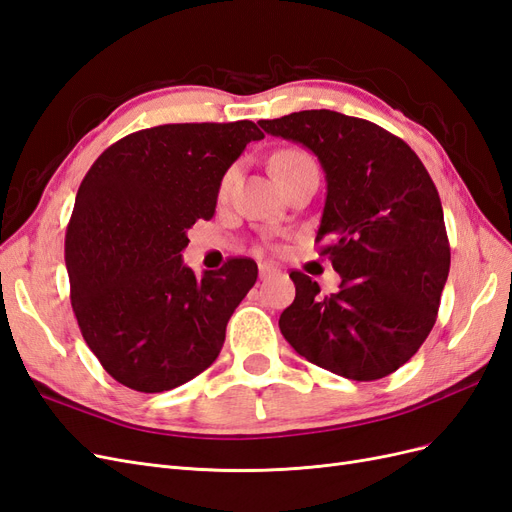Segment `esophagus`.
<instances>
[{
    "mask_svg": "<svg viewBox=\"0 0 512 512\" xmlns=\"http://www.w3.org/2000/svg\"><path fill=\"white\" fill-rule=\"evenodd\" d=\"M277 273H280V269H275L273 265H269V262H260V265H258L260 280H269V277H273Z\"/></svg>",
    "mask_w": 512,
    "mask_h": 512,
    "instance_id": "34e87169",
    "label": "esophagus"
}]
</instances>
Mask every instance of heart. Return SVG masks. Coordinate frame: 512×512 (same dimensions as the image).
Wrapping results in <instances>:
<instances>
[{"label":"heart","mask_w":512,"mask_h":512,"mask_svg":"<svg viewBox=\"0 0 512 512\" xmlns=\"http://www.w3.org/2000/svg\"><path fill=\"white\" fill-rule=\"evenodd\" d=\"M307 158H309L307 153H303L299 149H284V151H277L275 156L271 158V168H273V173H277V170H280V168L290 166V164H297V162L307 160ZM230 179H232V170H228V173L222 179V192H226Z\"/></svg>","instance_id":"obj_1"}]
</instances>
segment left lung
<instances>
[{"mask_svg": "<svg viewBox=\"0 0 512 512\" xmlns=\"http://www.w3.org/2000/svg\"><path fill=\"white\" fill-rule=\"evenodd\" d=\"M271 136L307 147L327 179L316 241L342 277L322 297L292 271L297 297L280 316L286 342L350 380H380L408 363L436 324L451 247L436 185L416 153L380 126L335 111L262 119Z\"/></svg>", "mask_w": 512, "mask_h": 512, "instance_id": "left-lung-1", "label": "left lung"}]
</instances>
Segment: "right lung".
<instances>
[{
  "label": "right lung",
  "mask_w": 512,
  "mask_h": 512,
  "mask_svg": "<svg viewBox=\"0 0 512 512\" xmlns=\"http://www.w3.org/2000/svg\"><path fill=\"white\" fill-rule=\"evenodd\" d=\"M260 138L254 121L166 123L121 138L85 175L66 232L70 301L89 350L128 389L170 391L218 359L258 267L230 258L196 277L181 252Z\"/></svg>",
  "instance_id": "obj_1"
}]
</instances>
